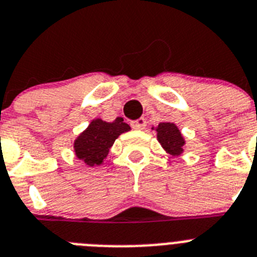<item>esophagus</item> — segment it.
Masks as SVG:
<instances>
[{
  "mask_svg": "<svg viewBox=\"0 0 257 257\" xmlns=\"http://www.w3.org/2000/svg\"><path fill=\"white\" fill-rule=\"evenodd\" d=\"M132 126L135 129H144L146 126V120L144 117H140V119L132 121Z\"/></svg>",
  "mask_w": 257,
  "mask_h": 257,
  "instance_id": "esophagus-1",
  "label": "esophagus"
}]
</instances>
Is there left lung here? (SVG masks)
<instances>
[{"instance_id":"1","label":"left lung","mask_w":257,"mask_h":257,"mask_svg":"<svg viewBox=\"0 0 257 257\" xmlns=\"http://www.w3.org/2000/svg\"><path fill=\"white\" fill-rule=\"evenodd\" d=\"M158 141L160 142L164 150L171 155L177 156L184 151L185 141L181 136V132L173 122H160L158 128Z\"/></svg>"}]
</instances>
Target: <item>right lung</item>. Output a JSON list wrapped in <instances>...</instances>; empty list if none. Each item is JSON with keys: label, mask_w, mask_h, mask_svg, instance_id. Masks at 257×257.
Masks as SVG:
<instances>
[{"label": "right lung", "mask_w": 257, "mask_h": 257, "mask_svg": "<svg viewBox=\"0 0 257 257\" xmlns=\"http://www.w3.org/2000/svg\"><path fill=\"white\" fill-rule=\"evenodd\" d=\"M129 129L131 126L121 117H116L112 122H106L101 119L93 120L86 131L82 132L75 141L76 155L88 166H99L116 138Z\"/></svg>", "instance_id": "add662e5"}]
</instances>
